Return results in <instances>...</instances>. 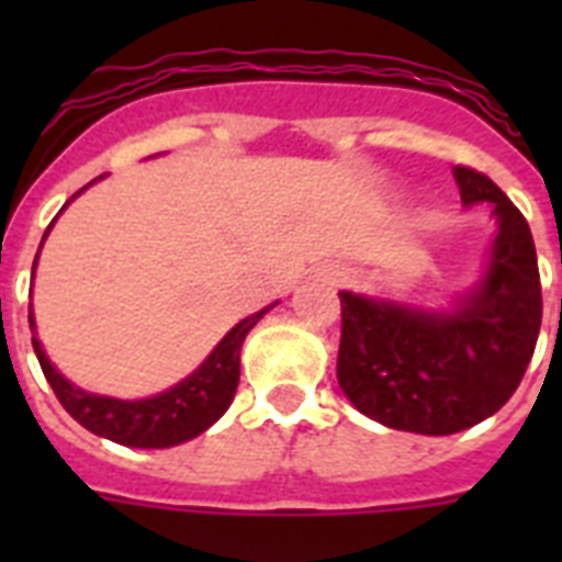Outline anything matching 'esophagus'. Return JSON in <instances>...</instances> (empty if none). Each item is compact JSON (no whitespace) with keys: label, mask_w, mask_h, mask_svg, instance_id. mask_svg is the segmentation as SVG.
Returning a JSON list of instances; mask_svg holds the SVG:
<instances>
[{"label":"esophagus","mask_w":562,"mask_h":562,"mask_svg":"<svg viewBox=\"0 0 562 562\" xmlns=\"http://www.w3.org/2000/svg\"><path fill=\"white\" fill-rule=\"evenodd\" d=\"M338 277H341V273H338Z\"/></svg>","instance_id":"esophagus-1"}]
</instances>
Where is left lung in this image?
Masks as SVG:
<instances>
[{
    "label": "left lung",
    "mask_w": 562,
    "mask_h": 562,
    "mask_svg": "<svg viewBox=\"0 0 562 562\" xmlns=\"http://www.w3.org/2000/svg\"><path fill=\"white\" fill-rule=\"evenodd\" d=\"M461 201L493 203L487 271L452 312H423L341 291L338 384L396 431L454 435L493 417L522 382L542 324L531 227L481 171L454 166Z\"/></svg>",
    "instance_id": "1"
}]
</instances>
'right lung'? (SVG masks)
Wrapping results in <instances>:
<instances>
[{
	"instance_id": "1",
	"label": "right lung",
	"mask_w": 562,
	"mask_h": 562,
	"mask_svg": "<svg viewBox=\"0 0 562 562\" xmlns=\"http://www.w3.org/2000/svg\"><path fill=\"white\" fill-rule=\"evenodd\" d=\"M34 265H37V259H34ZM268 308L233 326L224 335V341L210 352V359L203 361L192 375H187L183 382H178L169 391L157 393V396L136 402L110 400V396H99V393H87L81 387H75L72 382H66L64 375L52 368V361L46 359V352H43L37 338H31V344H34L40 368H43V375L52 384V391L60 400V405L87 431L108 437L113 443L134 446V449H166V446L187 443V440L198 437L201 431H206L229 408V402H233L238 387L241 344H245L247 333L259 324V317ZM29 326L34 329L31 308Z\"/></svg>"
}]
</instances>
